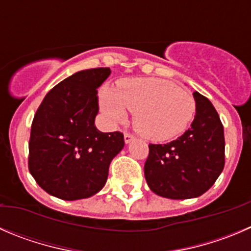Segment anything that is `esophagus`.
Segmentation results:
<instances>
[{"label": "esophagus", "mask_w": 251, "mask_h": 251, "mask_svg": "<svg viewBox=\"0 0 251 251\" xmlns=\"http://www.w3.org/2000/svg\"><path fill=\"white\" fill-rule=\"evenodd\" d=\"M124 138H125V142L126 143H130L131 141H132L133 138H135V136H133L132 133H130V132H125V135H124Z\"/></svg>", "instance_id": "1"}]
</instances>
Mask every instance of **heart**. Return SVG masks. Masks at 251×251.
<instances>
[{
  "instance_id": "obj_1",
  "label": "heart",
  "mask_w": 251,
  "mask_h": 251,
  "mask_svg": "<svg viewBox=\"0 0 251 251\" xmlns=\"http://www.w3.org/2000/svg\"><path fill=\"white\" fill-rule=\"evenodd\" d=\"M101 109L113 123L133 113L136 131L151 141H168L184 132L196 111L195 99L174 83L160 78H128L115 92L103 91Z\"/></svg>"
}]
</instances>
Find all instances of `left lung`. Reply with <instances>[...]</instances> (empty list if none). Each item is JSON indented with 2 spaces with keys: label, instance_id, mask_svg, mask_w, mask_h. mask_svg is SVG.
Instances as JSON below:
<instances>
[{
  "label": "left lung",
  "instance_id": "1",
  "mask_svg": "<svg viewBox=\"0 0 251 251\" xmlns=\"http://www.w3.org/2000/svg\"><path fill=\"white\" fill-rule=\"evenodd\" d=\"M196 113L191 127L165 145L148 146L145 177L162 198L185 200L201 196L225 168V131L210 100L194 92Z\"/></svg>",
  "mask_w": 251,
  "mask_h": 251
}]
</instances>
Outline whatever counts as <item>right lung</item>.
Returning a JSON list of instances; mask_svg holds the SVG:
<instances>
[{"label":"right lung","mask_w":251,"mask_h":251,"mask_svg":"<svg viewBox=\"0 0 251 251\" xmlns=\"http://www.w3.org/2000/svg\"><path fill=\"white\" fill-rule=\"evenodd\" d=\"M109 67L79 71L45 96L31 123L29 172L39 186L61 200L93 196L103 189L109 165L123 150L120 131L100 132L94 125L98 91Z\"/></svg>","instance_id":"add662e5"}]
</instances>
